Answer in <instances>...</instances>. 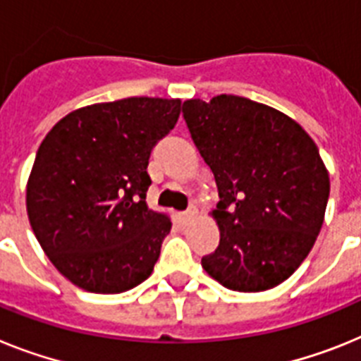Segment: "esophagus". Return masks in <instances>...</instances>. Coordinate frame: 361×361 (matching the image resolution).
Returning <instances> with one entry per match:
<instances>
[{
    "label": "esophagus",
    "mask_w": 361,
    "mask_h": 361,
    "mask_svg": "<svg viewBox=\"0 0 361 361\" xmlns=\"http://www.w3.org/2000/svg\"><path fill=\"white\" fill-rule=\"evenodd\" d=\"M196 214H198V211H196V207H189L187 211L181 212V218H183V221H190V219H192Z\"/></svg>",
    "instance_id": "esophagus-1"
}]
</instances>
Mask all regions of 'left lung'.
I'll list each match as a JSON object with an SVG mask.
<instances>
[{"mask_svg":"<svg viewBox=\"0 0 361 361\" xmlns=\"http://www.w3.org/2000/svg\"><path fill=\"white\" fill-rule=\"evenodd\" d=\"M183 118L219 194V245L202 267L240 293L280 285L324 225L331 183L318 147L283 112L231 94L187 99Z\"/></svg>","mask_w":361,"mask_h":361,"instance_id":"left-lung-1","label":"left lung"}]
</instances>
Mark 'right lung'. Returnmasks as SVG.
Returning a JSON list of instances; mask_svg holds the SVG:
<instances>
[{
    "mask_svg": "<svg viewBox=\"0 0 361 361\" xmlns=\"http://www.w3.org/2000/svg\"><path fill=\"white\" fill-rule=\"evenodd\" d=\"M180 111V99L96 103L59 120L37 149L27 183L30 227L80 289L125 293L154 269L172 224L147 207V165Z\"/></svg>",
    "mask_w": 361,
    "mask_h": 361,
    "instance_id": "1",
    "label": "right lung"
}]
</instances>
